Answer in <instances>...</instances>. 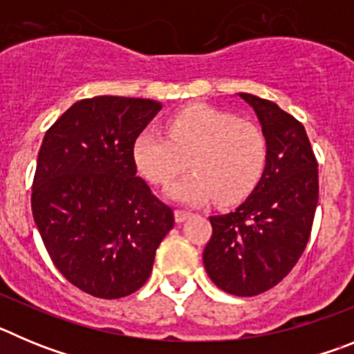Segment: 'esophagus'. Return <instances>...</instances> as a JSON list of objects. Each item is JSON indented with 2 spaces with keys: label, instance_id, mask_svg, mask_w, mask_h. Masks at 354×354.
<instances>
[{
  "label": "esophagus",
  "instance_id": "34e87169",
  "mask_svg": "<svg viewBox=\"0 0 354 354\" xmlns=\"http://www.w3.org/2000/svg\"><path fill=\"white\" fill-rule=\"evenodd\" d=\"M189 216H192V212H189V211H184V209H177V211H175V221L183 223V221H186Z\"/></svg>",
  "mask_w": 354,
  "mask_h": 354
}]
</instances>
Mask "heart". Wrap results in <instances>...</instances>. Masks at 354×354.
I'll use <instances>...</instances> for the list:
<instances>
[{
	"label": "heart",
	"mask_w": 354,
	"mask_h": 354,
	"mask_svg": "<svg viewBox=\"0 0 354 354\" xmlns=\"http://www.w3.org/2000/svg\"><path fill=\"white\" fill-rule=\"evenodd\" d=\"M167 136L145 129L134 138L133 159L140 174L156 186H167L187 165L193 174L168 189L184 204L214 198L230 205L245 200L264 175L270 142L264 129L236 113L193 104L171 115Z\"/></svg>",
	"instance_id": "1"
}]
</instances>
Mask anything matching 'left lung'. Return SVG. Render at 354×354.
I'll return each mask as SVG.
<instances>
[{
    "label": "left lung",
    "mask_w": 354,
    "mask_h": 354,
    "mask_svg": "<svg viewBox=\"0 0 354 354\" xmlns=\"http://www.w3.org/2000/svg\"><path fill=\"white\" fill-rule=\"evenodd\" d=\"M270 142L261 183L232 212L211 216L204 250L209 278L234 296H257L282 282L310 239L319 198L317 159L299 120L274 102L239 93Z\"/></svg>",
    "instance_id": "8db88e82"
}]
</instances>
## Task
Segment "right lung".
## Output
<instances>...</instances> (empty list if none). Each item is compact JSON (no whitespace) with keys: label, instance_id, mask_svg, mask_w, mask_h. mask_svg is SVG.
Returning <instances> with one entry per match:
<instances>
[{"label":"right lung","instance_id":"add662e5","mask_svg":"<svg viewBox=\"0 0 354 354\" xmlns=\"http://www.w3.org/2000/svg\"><path fill=\"white\" fill-rule=\"evenodd\" d=\"M161 102L81 99L48 129L31 187V211L56 270L102 299L136 292L174 228L170 205L136 175L134 138Z\"/></svg>","mask_w":354,"mask_h":354}]
</instances>
